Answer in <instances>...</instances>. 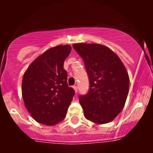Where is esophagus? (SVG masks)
<instances>
[{
    "mask_svg": "<svg viewBox=\"0 0 153 153\" xmlns=\"http://www.w3.org/2000/svg\"><path fill=\"white\" fill-rule=\"evenodd\" d=\"M73 89L74 90H75V93H77V92H78V87H77L76 86H73Z\"/></svg>",
    "mask_w": 153,
    "mask_h": 153,
    "instance_id": "obj_1",
    "label": "esophagus"
}]
</instances>
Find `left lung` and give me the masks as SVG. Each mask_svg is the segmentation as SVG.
<instances>
[{
	"label": "left lung",
	"instance_id": "1",
	"mask_svg": "<svg viewBox=\"0 0 153 153\" xmlns=\"http://www.w3.org/2000/svg\"><path fill=\"white\" fill-rule=\"evenodd\" d=\"M84 60L89 89L79 96L87 120L98 124L113 121L124 108L129 92V78L119 57L109 48L98 44H74Z\"/></svg>",
	"mask_w": 153,
	"mask_h": 153
}]
</instances>
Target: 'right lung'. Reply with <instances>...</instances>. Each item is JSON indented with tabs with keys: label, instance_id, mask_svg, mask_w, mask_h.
<instances>
[{
	"label": "right lung",
	"instance_id": "obj_1",
	"mask_svg": "<svg viewBox=\"0 0 153 153\" xmlns=\"http://www.w3.org/2000/svg\"><path fill=\"white\" fill-rule=\"evenodd\" d=\"M69 45L52 47L35 58L24 72L22 97L31 116L47 126L65 118L75 91L67 84L64 63L71 52Z\"/></svg>",
	"mask_w": 153,
	"mask_h": 153
}]
</instances>
